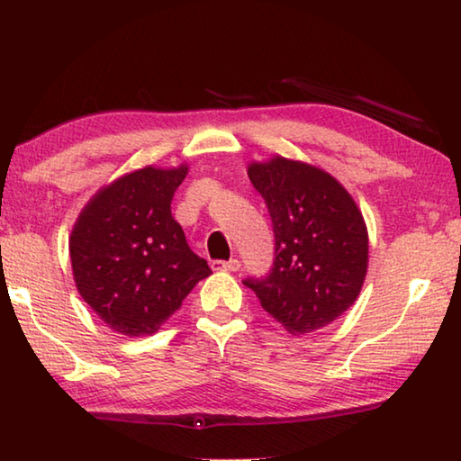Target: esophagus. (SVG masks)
<instances>
[{
    "instance_id": "1",
    "label": "esophagus",
    "mask_w": 461,
    "mask_h": 461,
    "mask_svg": "<svg viewBox=\"0 0 461 461\" xmlns=\"http://www.w3.org/2000/svg\"><path fill=\"white\" fill-rule=\"evenodd\" d=\"M213 270H225V272H236L240 268V260L231 258V260H213L212 262Z\"/></svg>"
}]
</instances>
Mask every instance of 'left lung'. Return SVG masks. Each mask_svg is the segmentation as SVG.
I'll return each instance as SVG.
<instances>
[{"label": "left lung", "mask_w": 461, "mask_h": 461, "mask_svg": "<svg viewBox=\"0 0 461 461\" xmlns=\"http://www.w3.org/2000/svg\"><path fill=\"white\" fill-rule=\"evenodd\" d=\"M267 203L275 262L267 276L244 280L262 309L294 335L335 321L354 305L368 270L362 212L325 170L275 156L248 167Z\"/></svg>", "instance_id": "left-lung-1"}]
</instances>
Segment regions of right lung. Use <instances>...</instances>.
Returning <instances> with one entry per match:
<instances>
[{
	"instance_id": "add662e5",
	"label": "right lung",
	"mask_w": 461,
	"mask_h": 461,
	"mask_svg": "<svg viewBox=\"0 0 461 461\" xmlns=\"http://www.w3.org/2000/svg\"><path fill=\"white\" fill-rule=\"evenodd\" d=\"M186 167H146L101 189L77 220L68 249L75 285L101 321L150 335L212 275L170 213Z\"/></svg>"
}]
</instances>
